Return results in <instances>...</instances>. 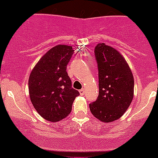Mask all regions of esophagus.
I'll use <instances>...</instances> for the list:
<instances>
[{
	"label": "esophagus",
	"instance_id": "esophagus-1",
	"mask_svg": "<svg viewBox=\"0 0 158 158\" xmlns=\"http://www.w3.org/2000/svg\"><path fill=\"white\" fill-rule=\"evenodd\" d=\"M79 93H80L81 95H83L84 94H85V89H81V90L79 91Z\"/></svg>",
	"mask_w": 158,
	"mask_h": 158
}]
</instances>
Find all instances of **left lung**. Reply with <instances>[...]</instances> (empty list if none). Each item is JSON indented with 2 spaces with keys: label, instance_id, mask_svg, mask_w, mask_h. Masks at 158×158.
I'll use <instances>...</instances> for the list:
<instances>
[{
  "label": "left lung",
  "instance_id": "8db88e82",
  "mask_svg": "<svg viewBox=\"0 0 158 158\" xmlns=\"http://www.w3.org/2000/svg\"><path fill=\"white\" fill-rule=\"evenodd\" d=\"M99 69V96L89 104L95 118L105 123L119 119L134 97V77L122 55L99 43L95 48Z\"/></svg>",
  "mask_w": 158,
  "mask_h": 158
}]
</instances>
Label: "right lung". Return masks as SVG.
<instances>
[{
	"instance_id": "add662e5",
	"label": "right lung",
	"mask_w": 158,
	"mask_h": 158,
	"mask_svg": "<svg viewBox=\"0 0 158 158\" xmlns=\"http://www.w3.org/2000/svg\"><path fill=\"white\" fill-rule=\"evenodd\" d=\"M73 49L59 44L48 50L37 63L29 77V94L32 104L43 118L57 122L71 112L78 91L71 87L66 72Z\"/></svg>"
}]
</instances>
